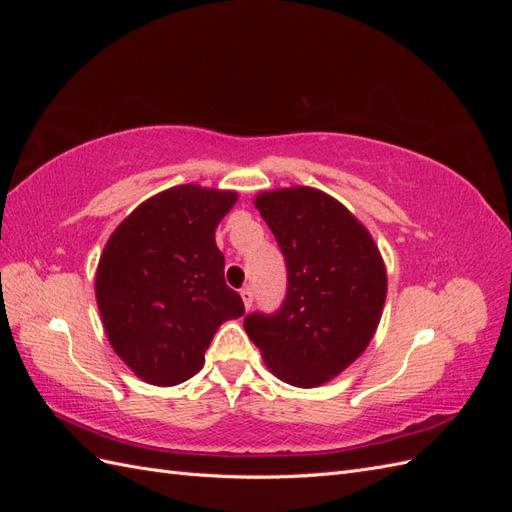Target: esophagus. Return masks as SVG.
Returning a JSON list of instances; mask_svg holds the SVG:
<instances>
[{"label":"esophagus","instance_id":"obj_1","mask_svg":"<svg viewBox=\"0 0 512 512\" xmlns=\"http://www.w3.org/2000/svg\"><path fill=\"white\" fill-rule=\"evenodd\" d=\"M241 299H243L245 309H250L252 303H254V292H252V288H241Z\"/></svg>","mask_w":512,"mask_h":512}]
</instances>
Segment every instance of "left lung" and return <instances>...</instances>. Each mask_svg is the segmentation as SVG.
Returning <instances> with one entry per match:
<instances>
[{
  "instance_id": "left-lung-1",
  "label": "left lung",
  "mask_w": 512,
  "mask_h": 512,
  "mask_svg": "<svg viewBox=\"0 0 512 512\" xmlns=\"http://www.w3.org/2000/svg\"><path fill=\"white\" fill-rule=\"evenodd\" d=\"M284 254L288 288L275 314L243 327L273 374L301 389L339 376L374 337L386 299V269L369 230L314 188L254 198Z\"/></svg>"
}]
</instances>
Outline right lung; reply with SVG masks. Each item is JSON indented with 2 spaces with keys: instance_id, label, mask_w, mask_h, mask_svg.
Here are the masks:
<instances>
[{
  "instance_id": "obj_1",
  "label": "right lung",
  "mask_w": 512,
  "mask_h": 512,
  "mask_svg": "<svg viewBox=\"0 0 512 512\" xmlns=\"http://www.w3.org/2000/svg\"><path fill=\"white\" fill-rule=\"evenodd\" d=\"M237 192L188 183L151 196L106 241L96 301L108 342L134 374L175 386L198 374L220 324L241 318L215 228Z\"/></svg>"
}]
</instances>
